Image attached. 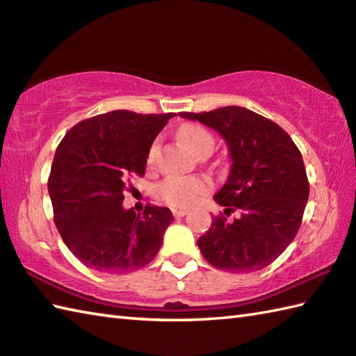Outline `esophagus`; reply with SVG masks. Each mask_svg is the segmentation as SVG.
Here are the masks:
<instances>
[{
	"label": "esophagus",
	"instance_id": "esophagus-1",
	"mask_svg": "<svg viewBox=\"0 0 356 356\" xmlns=\"http://www.w3.org/2000/svg\"><path fill=\"white\" fill-rule=\"evenodd\" d=\"M186 214H188V211L184 209V208H174V209H172V216H174V217H184V216H186Z\"/></svg>",
	"mask_w": 356,
	"mask_h": 356
}]
</instances>
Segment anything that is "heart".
Returning <instances> with one entry per match:
<instances>
[{"label": "heart", "mask_w": 356, "mask_h": 356, "mask_svg": "<svg viewBox=\"0 0 356 356\" xmlns=\"http://www.w3.org/2000/svg\"><path fill=\"white\" fill-rule=\"evenodd\" d=\"M179 139L190 148L193 153L202 154L214 149L216 139L207 128L197 124H184L177 131ZM157 156V142L149 147L147 162L153 165ZM211 188V180L202 176H170L159 185L157 194L165 203L176 208H186L195 203L202 194H205Z\"/></svg>", "instance_id": "1"}]
</instances>
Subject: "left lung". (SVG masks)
Returning <instances> with one entry per match:
<instances>
[{
	"instance_id": "1",
	"label": "left lung",
	"mask_w": 356,
	"mask_h": 356,
	"mask_svg": "<svg viewBox=\"0 0 356 356\" xmlns=\"http://www.w3.org/2000/svg\"><path fill=\"white\" fill-rule=\"evenodd\" d=\"M214 128L229 145L228 182L214 195L222 213L197 240L209 264L232 272L266 268L291 245L303 222L309 180L303 157L291 136L274 120L243 107L182 111Z\"/></svg>"
}]
</instances>
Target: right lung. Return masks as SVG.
I'll return each mask as SVG.
<instances>
[{
	"instance_id": "obj_1",
	"label": "right lung",
	"mask_w": 356,
	"mask_h": 356,
	"mask_svg": "<svg viewBox=\"0 0 356 356\" xmlns=\"http://www.w3.org/2000/svg\"><path fill=\"white\" fill-rule=\"evenodd\" d=\"M176 113L142 115L115 110L84 119L59 142L49 194L53 220L76 259L99 272H130L154 259L171 211L122 208L131 177H143L151 143Z\"/></svg>"
}]
</instances>
